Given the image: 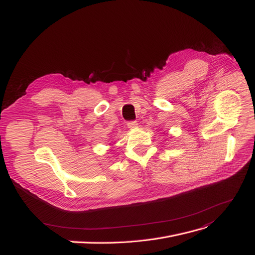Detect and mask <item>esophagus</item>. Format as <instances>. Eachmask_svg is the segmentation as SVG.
<instances>
[{
	"instance_id": "obj_1",
	"label": "esophagus",
	"mask_w": 255,
	"mask_h": 255,
	"mask_svg": "<svg viewBox=\"0 0 255 255\" xmlns=\"http://www.w3.org/2000/svg\"><path fill=\"white\" fill-rule=\"evenodd\" d=\"M127 126H128V128H130V129H133V128H135V127L137 126V123H136L135 121H129V122L127 123Z\"/></svg>"
}]
</instances>
